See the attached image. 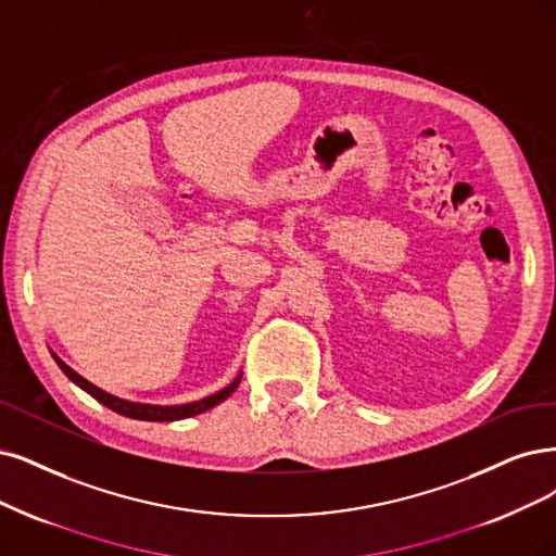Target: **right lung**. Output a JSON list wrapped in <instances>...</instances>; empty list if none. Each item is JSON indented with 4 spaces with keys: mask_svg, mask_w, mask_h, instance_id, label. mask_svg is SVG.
I'll list each match as a JSON object with an SVG mask.
<instances>
[{
    "mask_svg": "<svg viewBox=\"0 0 556 556\" xmlns=\"http://www.w3.org/2000/svg\"><path fill=\"white\" fill-rule=\"evenodd\" d=\"M52 357L59 364L61 371L68 376V380H73L79 389H85V392L91 394L98 403L108 405L110 409H114V413H118L123 417L139 419V421H178V419H188V417L201 415V413H205V409H211V407L219 405L222 401L229 399L236 392V387L240 384V378H242V376H238L231 384H226L224 389H219V392L205 396L201 401H192V403H185V405H151V403H132V401H126V399H118V396L102 392L100 387L91 384L87 378H81L79 374H75L73 368L66 362H61L54 353H52Z\"/></svg>",
    "mask_w": 556,
    "mask_h": 556,
    "instance_id": "obj_1",
    "label": "right lung"
}]
</instances>
